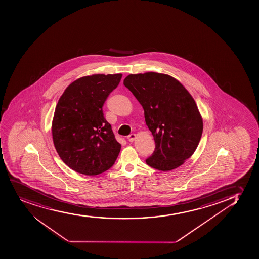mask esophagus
Instances as JSON below:
<instances>
[{"label": "esophagus", "instance_id": "obj_1", "mask_svg": "<svg viewBox=\"0 0 259 259\" xmlns=\"http://www.w3.org/2000/svg\"><path fill=\"white\" fill-rule=\"evenodd\" d=\"M135 139H136V135L134 134H130V135L127 137L128 141H129V142H134Z\"/></svg>", "mask_w": 259, "mask_h": 259}]
</instances>
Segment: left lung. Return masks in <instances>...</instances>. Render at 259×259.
Wrapping results in <instances>:
<instances>
[{
    "instance_id": "obj_1",
    "label": "left lung",
    "mask_w": 259,
    "mask_h": 259,
    "mask_svg": "<svg viewBox=\"0 0 259 259\" xmlns=\"http://www.w3.org/2000/svg\"><path fill=\"white\" fill-rule=\"evenodd\" d=\"M123 83L142 105L156 143L146 163L160 171L181 166L203 134V118L192 95L176 78L159 72L130 74Z\"/></svg>"
}]
</instances>
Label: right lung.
<instances>
[{
	"label": "right lung",
	"mask_w": 259,
	"mask_h": 259,
	"mask_svg": "<svg viewBox=\"0 0 259 259\" xmlns=\"http://www.w3.org/2000/svg\"><path fill=\"white\" fill-rule=\"evenodd\" d=\"M122 74H93L73 81L56 104L52 137L65 164L85 176H97L114 165L121 145L103 116V106Z\"/></svg>",
	"instance_id": "right-lung-1"
}]
</instances>
